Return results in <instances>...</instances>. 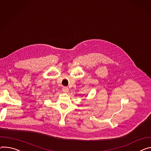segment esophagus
Segmentation results:
<instances>
[{
    "mask_svg": "<svg viewBox=\"0 0 151 151\" xmlns=\"http://www.w3.org/2000/svg\"><path fill=\"white\" fill-rule=\"evenodd\" d=\"M63 91L64 93H68V91H69V90H68V88L67 87H63Z\"/></svg>",
    "mask_w": 151,
    "mask_h": 151,
    "instance_id": "1",
    "label": "esophagus"
}]
</instances>
